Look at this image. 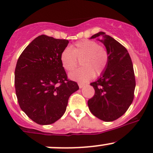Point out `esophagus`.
<instances>
[{"label": "esophagus", "mask_w": 153, "mask_h": 153, "mask_svg": "<svg viewBox=\"0 0 153 153\" xmlns=\"http://www.w3.org/2000/svg\"><path fill=\"white\" fill-rule=\"evenodd\" d=\"M78 86H79V88H82L84 86V84H81V83H78Z\"/></svg>", "instance_id": "obj_1"}]
</instances>
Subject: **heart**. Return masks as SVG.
Segmentation results:
<instances>
[{"label":"heart","instance_id":"1","mask_svg":"<svg viewBox=\"0 0 153 153\" xmlns=\"http://www.w3.org/2000/svg\"><path fill=\"white\" fill-rule=\"evenodd\" d=\"M82 66L69 75L72 79L86 82L95 74L98 76L104 73L109 64V54L104 46L89 39L77 41L70 49L66 48L61 54V62L67 72H72L78 65Z\"/></svg>","mask_w":153,"mask_h":153}]
</instances>
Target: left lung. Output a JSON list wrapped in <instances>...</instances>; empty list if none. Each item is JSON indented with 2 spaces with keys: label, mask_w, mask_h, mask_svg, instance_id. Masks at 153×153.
Instances as JSON below:
<instances>
[{
  "label": "left lung",
  "mask_w": 153,
  "mask_h": 153,
  "mask_svg": "<svg viewBox=\"0 0 153 153\" xmlns=\"http://www.w3.org/2000/svg\"><path fill=\"white\" fill-rule=\"evenodd\" d=\"M98 38L109 54V64L101 78L91 83L95 94L88 100L90 112L99 119L112 121L126 112L134 99L135 78L128 51L114 38L100 32L91 38Z\"/></svg>",
  "instance_id": "left-lung-1"
}]
</instances>
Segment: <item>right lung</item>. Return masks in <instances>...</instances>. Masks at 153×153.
Masks as SVG:
<instances>
[{
  "mask_svg": "<svg viewBox=\"0 0 153 153\" xmlns=\"http://www.w3.org/2000/svg\"><path fill=\"white\" fill-rule=\"evenodd\" d=\"M69 41L40 35L23 51L15 70V93L21 109L41 125L62 117L68 100L79 89L68 78L61 54Z\"/></svg>",
  "mask_w": 153,
  "mask_h": 153,
  "instance_id": "right-lung-1",
  "label": "right lung"
}]
</instances>
